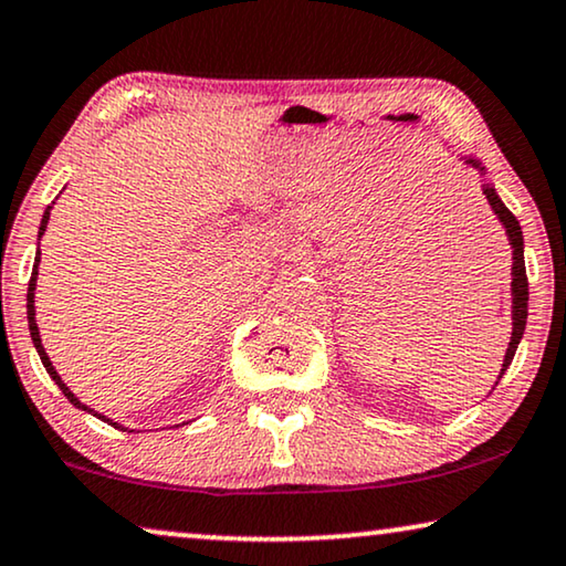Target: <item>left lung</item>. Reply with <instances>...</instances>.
Listing matches in <instances>:
<instances>
[{"label":"left lung","mask_w":566,"mask_h":566,"mask_svg":"<svg viewBox=\"0 0 566 566\" xmlns=\"http://www.w3.org/2000/svg\"><path fill=\"white\" fill-rule=\"evenodd\" d=\"M467 161L471 167L482 169V165H479L476 159H467ZM484 196H486V200H490L492 211L497 213L502 227H505L510 244H513V337H510L505 363H502V374H505L507 366L515 358V350H517V345H521V337L525 329V319H528V275H525L521 223H517L515 216L507 211V206L502 203V200L497 198V192H494V188H490V185H484ZM502 374H500V378H502Z\"/></svg>","instance_id":"1"}]
</instances>
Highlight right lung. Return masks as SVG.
<instances>
[{
    "mask_svg": "<svg viewBox=\"0 0 566 566\" xmlns=\"http://www.w3.org/2000/svg\"><path fill=\"white\" fill-rule=\"evenodd\" d=\"M49 216H51V206L45 208V213H43V221H41V231H38V237H43V231H45V227H49ZM38 258H41V252H38ZM35 277H38V260H35V265H33V275H30V283H28V327H30V337H33V345H35V350H38V355H41V360H43V366H45V370H49V376L53 378V381L59 384V389L64 391V397L72 401L74 407H80V409H87V412H92V415H97L95 409H90L87 405H82L80 399L74 397L72 391H69V386L61 381V376L56 374V368H53V363L49 360V355H45V350H43V345H41V332H38V324H35V304H33V298H35ZM99 420H105L103 415H97ZM105 422H111V424H115V428H118V422H113V420H105ZM118 430H123V428H118Z\"/></svg>",
    "mask_w": 566,
    "mask_h": 566,
    "instance_id": "1",
    "label": "right lung"
}]
</instances>
